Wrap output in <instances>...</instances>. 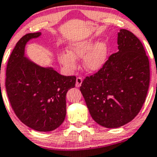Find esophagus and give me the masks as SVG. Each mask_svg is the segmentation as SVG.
<instances>
[{
	"mask_svg": "<svg viewBox=\"0 0 157 157\" xmlns=\"http://www.w3.org/2000/svg\"><path fill=\"white\" fill-rule=\"evenodd\" d=\"M82 78H81V77H77L75 86H76L77 87H79L81 86V84H82Z\"/></svg>",
	"mask_w": 157,
	"mask_h": 157,
	"instance_id": "esophagus-1",
	"label": "esophagus"
}]
</instances>
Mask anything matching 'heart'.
<instances>
[{
  "label": "heart",
  "instance_id": "b5f03b06",
  "mask_svg": "<svg viewBox=\"0 0 157 157\" xmlns=\"http://www.w3.org/2000/svg\"><path fill=\"white\" fill-rule=\"evenodd\" d=\"M94 44L95 40L91 39L74 42L68 47V53L59 56V62L69 70H74L77 65L75 59L84 58V67L87 71H98L106 63L109 47L106 41Z\"/></svg>",
  "mask_w": 157,
  "mask_h": 157
}]
</instances>
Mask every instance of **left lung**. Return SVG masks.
Masks as SVG:
<instances>
[{
	"label": "left lung",
	"instance_id": "left-lung-1",
	"mask_svg": "<svg viewBox=\"0 0 157 157\" xmlns=\"http://www.w3.org/2000/svg\"><path fill=\"white\" fill-rule=\"evenodd\" d=\"M117 44L119 51L97 73L86 77L80 87L93 120L107 128H119L133 120L149 87V60L142 42L121 29Z\"/></svg>",
	"mask_w": 157,
	"mask_h": 157
}]
</instances>
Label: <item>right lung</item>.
Here are the masks:
<instances>
[{
    "label": "right lung",
    "instance_id": "add662e5",
    "mask_svg": "<svg viewBox=\"0 0 157 157\" xmlns=\"http://www.w3.org/2000/svg\"><path fill=\"white\" fill-rule=\"evenodd\" d=\"M40 35L28 33L17 41L6 66L5 86L12 110L21 122L35 131L48 132L64 121L66 94L75 87L76 77L42 67L24 56L28 40Z\"/></svg>",
    "mask_w": 157,
    "mask_h": 157
}]
</instances>
